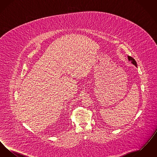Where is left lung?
I'll list each match as a JSON object with an SVG mask.
<instances>
[{
	"label": "left lung",
	"mask_w": 157,
	"mask_h": 157,
	"mask_svg": "<svg viewBox=\"0 0 157 157\" xmlns=\"http://www.w3.org/2000/svg\"><path fill=\"white\" fill-rule=\"evenodd\" d=\"M128 60H129V61H131V63H132V64H134L135 67H137V65H136V61H135V60L133 58H132V57H131V56H128Z\"/></svg>",
	"instance_id": "left-lung-1"
}]
</instances>
